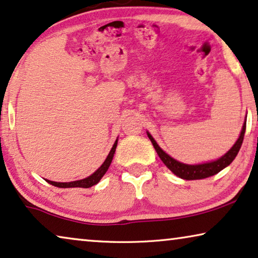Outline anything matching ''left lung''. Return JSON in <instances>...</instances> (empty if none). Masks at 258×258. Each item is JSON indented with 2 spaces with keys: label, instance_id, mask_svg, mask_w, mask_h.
<instances>
[{
  "label": "left lung",
  "instance_id": "left-lung-1",
  "mask_svg": "<svg viewBox=\"0 0 258 258\" xmlns=\"http://www.w3.org/2000/svg\"><path fill=\"white\" fill-rule=\"evenodd\" d=\"M245 125H247V121H244L243 123L240 137L237 138V141L235 142L233 148H231L227 154H225L222 157H220L219 159L214 160V162H208L204 164H194V165L180 163L178 162V160H175L174 158H172V157L169 156L165 151H163L162 149H160V147L157 144V142L154 140V137H152L150 134L148 132L147 134H148V137L150 138L152 145H154L156 152L158 154L159 158L162 159V162L167 166V169L172 171L175 175H178V177L181 179H186V180H197V179L208 178L211 177V175L219 173L220 171L225 169V167L228 166L229 164L233 162L235 157L237 156L238 151H240L242 142H243Z\"/></svg>",
  "mask_w": 258,
  "mask_h": 258
}]
</instances>
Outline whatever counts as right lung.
I'll list each match as a JSON object with an SVG mask.
<instances>
[{
  "instance_id": "add662e5",
  "label": "right lung",
  "mask_w": 258,
  "mask_h": 258,
  "mask_svg": "<svg viewBox=\"0 0 258 258\" xmlns=\"http://www.w3.org/2000/svg\"><path fill=\"white\" fill-rule=\"evenodd\" d=\"M116 147H117V140L115 141V143L113 145V148H111L109 155L107 156V158L103 162L102 165L100 166L94 173L91 174L87 178L81 179V180L70 181V182H58V181H52V180H46V181L48 182V184L57 186V187H61V188H70V187L88 188V187H92V186L96 185L100 180H101V178L103 177L104 173L107 172L108 169H109L111 160H113V157H114V154H115V150H116Z\"/></svg>"
}]
</instances>
